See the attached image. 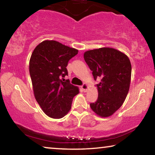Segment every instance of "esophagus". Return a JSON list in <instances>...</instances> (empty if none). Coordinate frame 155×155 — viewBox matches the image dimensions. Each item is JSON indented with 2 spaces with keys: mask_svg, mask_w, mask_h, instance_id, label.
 <instances>
[{
  "mask_svg": "<svg viewBox=\"0 0 155 155\" xmlns=\"http://www.w3.org/2000/svg\"><path fill=\"white\" fill-rule=\"evenodd\" d=\"M81 88L83 89V91H84V92H87V91H88V84L85 83V84H83V86H81Z\"/></svg>",
  "mask_w": 155,
  "mask_h": 155,
  "instance_id": "34e87169",
  "label": "esophagus"
}]
</instances>
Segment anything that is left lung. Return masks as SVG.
Listing matches in <instances>:
<instances>
[{
  "instance_id": "left-lung-1",
  "label": "left lung",
  "mask_w": 155,
  "mask_h": 155,
  "mask_svg": "<svg viewBox=\"0 0 155 155\" xmlns=\"http://www.w3.org/2000/svg\"><path fill=\"white\" fill-rule=\"evenodd\" d=\"M84 60L93 71L98 97L90 104L97 116H112L123 104L129 91L131 78V64L128 56L112 48H100L87 51Z\"/></svg>"
}]
</instances>
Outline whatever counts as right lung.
<instances>
[{"label":"right lung","instance_id":"obj_1","mask_svg":"<svg viewBox=\"0 0 155 155\" xmlns=\"http://www.w3.org/2000/svg\"><path fill=\"white\" fill-rule=\"evenodd\" d=\"M78 50L53 40H45L35 48L29 60L34 97L47 116L53 119L64 117L71 110L73 97L78 87L64 81L68 74L69 60Z\"/></svg>","mask_w":155,"mask_h":155}]
</instances>
